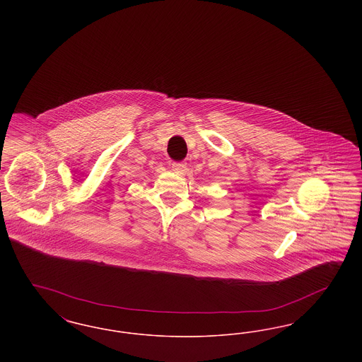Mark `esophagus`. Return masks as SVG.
<instances>
[{
    "label": "esophagus",
    "instance_id": "1",
    "mask_svg": "<svg viewBox=\"0 0 362 362\" xmlns=\"http://www.w3.org/2000/svg\"><path fill=\"white\" fill-rule=\"evenodd\" d=\"M173 170L176 173H185L187 171V168H186V164H182V163H173Z\"/></svg>",
    "mask_w": 362,
    "mask_h": 362
}]
</instances>
